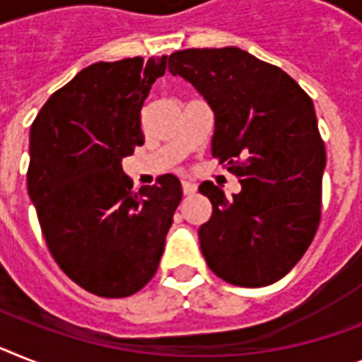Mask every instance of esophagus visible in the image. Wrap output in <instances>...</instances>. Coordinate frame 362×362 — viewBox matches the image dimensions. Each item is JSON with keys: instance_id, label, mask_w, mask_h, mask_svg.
I'll use <instances>...</instances> for the list:
<instances>
[{"instance_id": "1", "label": "esophagus", "mask_w": 362, "mask_h": 362, "mask_svg": "<svg viewBox=\"0 0 362 362\" xmlns=\"http://www.w3.org/2000/svg\"><path fill=\"white\" fill-rule=\"evenodd\" d=\"M181 187H183L185 196H192V194L198 190L196 183H192V181H181Z\"/></svg>"}]
</instances>
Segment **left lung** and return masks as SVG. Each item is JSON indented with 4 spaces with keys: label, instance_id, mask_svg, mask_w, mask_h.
<instances>
[{
    "label": "left lung",
    "instance_id": "1",
    "mask_svg": "<svg viewBox=\"0 0 362 362\" xmlns=\"http://www.w3.org/2000/svg\"><path fill=\"white\" fill-rule=\"evenodd\" d=\"M168 70L207 101L213 157L242 187L226 198L211 181L199 185L213 203L198 231L209 268L237 286L279 281L320 223L325 148L313 100L281 68L233 46L175 52Z\"/></svg>",
    "mask_w": 362,
    "mask_h": 362
}]
</instances>
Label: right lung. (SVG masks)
Returning a JSON list of instances; mask_svg holds the SVG:
<instances>
[{"label": "right lung", "mask_w": 362, "mask_h": 362, "mask_svg": "<svg viewBox=\"0 0 362 362\" xmlns=\"http://www.w3.org/2000/svg\"><path fill=\"white\" fill-rule=\"evenodd\" d=\"M166 57L95 62L42 107L29 133L27 190L53 259L101 298L155 276L183 190L172 174L134 192L124 157L144 144L140 110Z\"/></svg>", "instance_id": "right-lung-1"}]
</instances>
